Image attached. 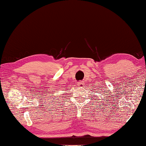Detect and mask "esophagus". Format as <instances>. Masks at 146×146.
<instances>
[{"label": "esophagus", "mask_w": 146, "mask_h": 146, "mask_svg": "<svg viewBox=\"0 0 146 146\" xmlns=\"http://www.w3.org/2000/svg\"><path fill=\"white\" fill-rule=\"evenodd\" d=\"M84 83H83V82H81V81H80V82H79L77 83V85L78 86H79V87H83L84 86Z\"/></svg>", "instance_id": "esophagus-1"}]
</instances>
